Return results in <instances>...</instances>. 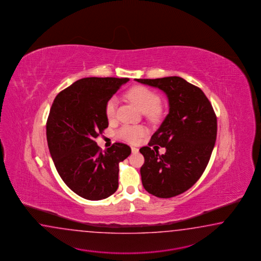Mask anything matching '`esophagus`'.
<instances>
[{
    "mask_svg": "<svg viewBox=\"0 0 261 261\" xmlns=\"http://www.w3.org/2000/svg\"><path fill=\"white\" fill-rule=\"evenodd\" d=\"M131 151H132L133 153H138L139 150L138 149V148H136V147H133V146H132V147H131Z\"/></svg>",
    "mask_w": 261,
    "mask_h": 261,
    "instance_id": "obj_1",
    "label": "esophagus"
}]
</instances>
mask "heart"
<instances>
[{
  "label": "heart",
  "instance_id": "1",
  "mask_svg": "<svg viewBox=\"0 0 261 261\" xmlns=\"http://www.w3.org/2000/svg\"><path fill=\"white\" fill-rule=\"evenodd\" d=\"M127 96L143 112L152 113L160 104V97L156 93L144 86H136L130 89L128 91ZM116 110L117 99L113 96L108 100L105 108L106 115L109 120H112L115 117ZM146 132V128L141 125L125 124L117 131V136L119 139H123L130 143H138Z\"/></svg>",
  "mask_w": 261,
  "mask_h": 261
}]
</instances>
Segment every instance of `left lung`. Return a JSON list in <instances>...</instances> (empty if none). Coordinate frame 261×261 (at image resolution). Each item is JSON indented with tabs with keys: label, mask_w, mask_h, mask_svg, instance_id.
<instances>
[{
	"label": "left lung",
	"mask_w": 261,
	"mask_h": 261,
	"mask_svg": "<svg viewBox=\"0 0 261 261\" xmlns=\"http://www.w3.org/2000/svg\"><path fill=\"white\" fill-rule=\"evenodd\" d=\"M135 81L160 89L169 106L149 146L139 149L145 159L142 185L157 197L178 196L197 182L208 165L217 135L215 110L199 88L180 76ZM156 144L166 148L164 155L159 154Z\"/></svg>",
	"instance_id": "left-lung-1"
}]
</instances>
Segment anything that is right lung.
I'll return each instance as SVG.
<instances>
[{
  "instance_id": "add662e5",
  "label": "right lung",
  "mask_w": 261,
  "mask_h": 261,
  "mask_svg": "<svg viewBox=\"0 0 261 261\" xmlns=\"http://www.w3.org/2000/svg\"><path fill=\"white\" fill-rule=\"evenodd\" d=\"M127 77H84L63 90L46 121V140L64 184L80 197L100 200L118 189L119 164L131 153L116 142L105 152L95 139L109 126L106 104Z\"/></svg>"
}]
</instances>
